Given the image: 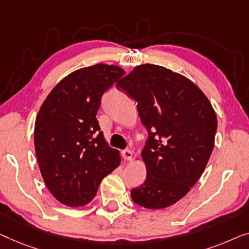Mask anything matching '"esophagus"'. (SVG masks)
I'll return each instance as SVG.
<instances>
[{
	"instance_id": "esophagus-1",
	"label": "esophagus",
	"mask_w": 249,
	"mask_h": 249,
	"mask_svg": "<svg viewBox=\"0 0 249 249\" xmlns=\"http://www.w3.org/2000/svg\"><path fill=\"white\" fill-rule=\"evenodd\" d=\"M122 156H123L124 160L129 161V160L132 159V157H133V152L131 151V150H124V151L122 152Z\"/></svg>"
}]
</instances>
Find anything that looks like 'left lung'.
I'll return each instance as SVG.
<instances>
[{
    "label": "left lung",
    "mask_w": 249,
    "mask_h": 249,
    "mask_svg": "<svg viewBox=\"0 0 249 249\" xmlns=\"http://www.w3.org/2000/svg\"><path fill=\"white\" fill-rule=\"evenodd\" d=\"M117 87L136 100L149 134L141 153L146 178L131 191L132 199L146 209L168 208L205 169L214 146L215 111L194 82L160 65L135 66Z\"/></svg>",
    "instance_id": "left-lung-1"
}]
</instances>
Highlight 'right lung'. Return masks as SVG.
Segmentation results:
<instances>
[{
  "mask_svg": "<svg viewBox=\"0 0 249 249\" xmlns=\"http://www.w3.org/2000/svg\"><path fill=\"white\" fill-rule=\"evenodd\" d=\"M125 74L104 63L70 73L56 85L35 122V150L51 194L70 208L87 205L100 181L121 163L96 115L103 93Z\"/></svg>",
  "mask_w": 249,
  "mask_h": 249,
  "instance_id": "obj_1",
  "label": "right lung"
}]
</instances>
